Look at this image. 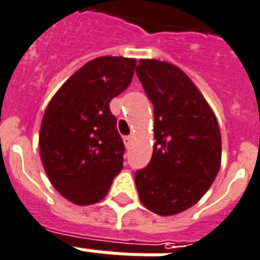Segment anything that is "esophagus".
Masks as SVG:
<instances>
[{"label":"esophagus","mask_w":260,"mask_h":260,"mask_svg":"<svg viewBox=\"0 0 260 260\" xmlns=\"http://www.w3.org/2000/svg\"><path fill=\"white\" fill-rule=\"evenodd\" d=\"M132 140H134V136H125V138H124V143H125V146H131V144H132Z\"/></svg>","instance_id":"1"}]
</instances>
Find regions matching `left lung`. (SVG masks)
Here are the masks:
<instances>
[{"mask_svg": "<svg viewBox=\"0 0 260 260\" xmlns=\"http://www.w3.org/2000/svg\"><path fill=\"white\" fill-rule=\"evenodd\" d=\"M136 75L154 106L151 161L135 173L139 198L158 215H174L201 201L221 166L217 117L176 65L140 59Z\"/></svg>", "mask_w": 260, "mask_h": 260, "instance_id": "8db88e82", "label": "left lung"}]
</instances>
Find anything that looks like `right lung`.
<instances>
[{"label": "right lung", "instance_id": "1", "mask_svg": "<svg viewBox=\"0 0 260 260\" xmlns=\"http://www.w3.org/2000/svg\"><path fill=\"white\" fill-rule=\"evenodd\" d=\"M136 59L104 55L59 87L43 114L39 151L51 185L77 206L108 195L122 169L124 143L109 108L129 86Z\"/></svg>", "mask_w": 260, "mask_h": 260}]
</instances>
